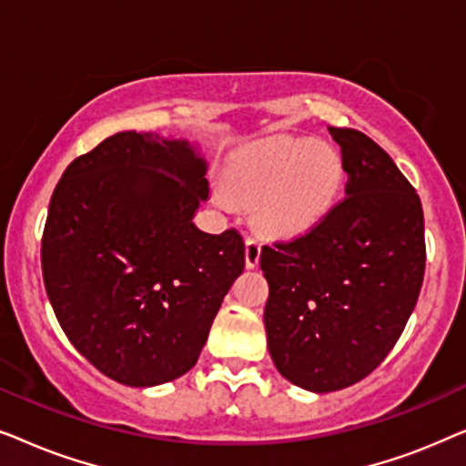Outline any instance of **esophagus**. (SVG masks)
<instances>
[{"label": "esophagus", "instance_id": "esophagus-1", "mask_svg": "<svg viewBox=\"0 0 466 466\" xmlns=\"http://www.w3.org/2000/svg\"><path fill=\"white\" fill-rule=\"evenodd\" d=\"M260 241L254 239V238H248L246 239V267L248 269H254V267L258 265L260 260Z\"/></svg>", "mask_w": 466, "mask_h": 466}]
</instances>
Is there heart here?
Returning <instances> with one entry per match:
<instances>
[{"label":"heart","instance_id":"1","mask_svg":"<svg viewBox=\"0 0 466 466\" xmlns=\"http://www.w3.org/2000/svg\"><path fill=\"white\" fill-rule=\"evenodd\" d=\"M341 177V158L329 144L278 139L241 158L228 171L227 184L239 199L252 201L260 228L290 235L316 225L329 212Z\"/></svg>","mask_w":466,"mask_h":466}]
</instances>
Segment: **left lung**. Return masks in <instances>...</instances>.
Segmentation results:
<instances>
[{"mask_svg": "<svg viewBox=\"0 0 466 466\" xmlns=\"http://www.w3.org/2000/svg\"><path fill=\"white\" fill-rule=\"evenodd\" d=\"M348 174L346 199L308 233L265 246L267 348L279 373L309 392L367 378L399 341L422 289L420 197L388 152L330 127Z\"/></svg>", "mask_w": 466, "mask_h": 466, "instance_id": "obj_1", "label": "left lung"}]
</instances>
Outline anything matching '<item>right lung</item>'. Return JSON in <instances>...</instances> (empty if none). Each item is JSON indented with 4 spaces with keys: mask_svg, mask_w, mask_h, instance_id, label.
<instances>
[{
    "mask_svg": "<svg viewBox=\"0 0 466 466\" xmlns=\"http://www.w3.org/2000/svg\"><path fill=\"white\" fill-rule=\"evenodd\" d=\"M206 174L188 139L123 131L56 184L42 239L48 301L72 346L118 384L190 371L244 271L241 235L193 220L209 197Z\"/></svg>",
    "mask_w": 466,
    "mask_h": 466,
    "instance_id": "add662e5",
    "label": "right lung"
}]
</instances>
